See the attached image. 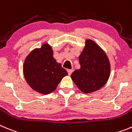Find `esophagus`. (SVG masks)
Masks as SVG:
<instances>
[{
    "label": "esophagus",
    "instance_id": "34e87169",
    "mask_svg": "<svg viewBox=\"0 0 132 132\" xmlns=\"http://www.w3.org/2000/svg\"><path fill=\"white\" fill-rule=\"evenodd\" d=\"M67 72H68V74L70 76V75L72 74V72H73V70H68Z\"/></svg>",
    "mask_w": 132,
    "mask_h": 132
}]
</instances>
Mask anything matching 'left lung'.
<instances>
[{
    "label": "left lung",
    "mask_w": 132,
    "mask_h": 132,
    "mask_svg": "<svg viewBox=\"0 0 132 132\" xmlns=\"http://www.w3.org/2000/svg\"><path fill=\"white\" fill-rule=\"evenodd\" d=\"M81 68L71 75L72 80L84 93L94 92L105 85L110 74V63L105 52L91 40L79 56Z\"/></svg>",
    "instance_id": "obj_1"
}]
</instances>
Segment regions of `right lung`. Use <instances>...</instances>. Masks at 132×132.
<instances>
[{
    "label": "right lung",
    "instance_id": "right-lung-1",
    "mask_svg": "<svg viewBox=\"0 0 132 132\" xmlns=\"http://www.w3.org/2000/svg\"><path fill=\"white\" fill-rule=\"evenodd\" d=\"M23 73L32 89L44 94L53 92L68 72L53 57L52 48L45 44L30 53L24 60Z\"/></svg>",
    "mask_w": 132,
    "mask_h": 132
}]
</instances>
